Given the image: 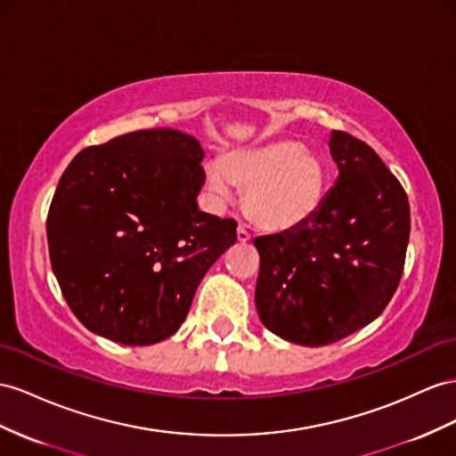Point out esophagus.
<instances>
[{
    "instance_id": "1",
    "label": "esophagus",
    "mask_w": 456,
    "mask_h": 456,
    "mask_svg": "<svg viewBox=\"0 0 456 456\" xmlns=\"http://www.w3.org/2000/svg\"><path fill=\"white\" fill-rule=\"evenodd\" d=\"M252 237H250V232L247 231V229H244V227H239L237 229V240L239 242H248Z\"/></svg>"
}]
</instances>
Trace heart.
I'll use <instances>...</instances> for the list:
<instances>
[{"instance_id":"b5f03b06","label":"heart","mask_w":456,"mask_h":456,"mask_svg":"<svg viewBox=\"0 0 456 456\" xmlns=\"http://www.w3.org/2000/svg\"><path fill=\"white\" fill-rule=\"evenodd\" d=\"M204 177L219 200H232L235 186L247 192V216L272 235H289L308 225L330 191L328 163L293 138L231 150L208 163Z\"/></svg>"}]
</instances>
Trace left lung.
<instances>
[{"label": "left lung", "mask_w": 456, "mask_h": 456, "mask_svg": "<svg viewBox=\"0 0 456 456\" xmlns=\"http://www.w3.org/2000/svg\"><path fill=\"white\" fill-rule=\"evenodd\" d=\"M339 169L318 216L289 235L254 239L256 310L272 333L323 346L376 320L401 281L411 237L406 192L366 142L331 131Z\"/></svg>", "instance_id": "left-lung-1"}]
</instances>
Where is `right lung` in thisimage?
<instances>
[{"mask_svg": "<svg viewBox=\"0 0 456 456\" xmlns=\"http://www.w3.org/2000/svg\"><path fill=\"white\" fill-rule=\"evenodd\" d=\"M204 150L175 128L90 146L61 175L48 214L52 270L73 314L110 341L142 346L181 328L237 224L198 209Z\"/></svg>", "mask_w": 456, "mask_h": 456, "instance_id": "add662e5", "label": "right lung"}]
</instances>
